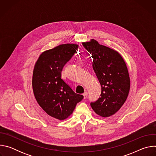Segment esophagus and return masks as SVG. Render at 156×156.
I'll list each match as a JSON object with an SVG mask.
<instances>
[{"mask_svg":"<svg viewBox=\"0 0 156 156\" xmlns=\"http://www.w3.org/2000/svg\"><path fill=\"white\" fill-rule=\"evenodd\" d=\"M83 96H84V99H86V98H87V93L86 91V92H84V93L83 94Z\"/></svg>","mask_w":156,"mask_h":156,"instance_id":"1","label":"esophagus"}]
</instances>
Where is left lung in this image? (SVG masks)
Instances as JSON below:
<instances>
[{
    "label": "left lung",
    "instance_id": "left-lung-1",
    "mask_svg": "<svg viewBox=\"0 0 156 156\" xmlns=\"http://www.w3.org/2000/svg\"><path fill=\"white\" fill-rule=\"evenodd\" d=\"M93 57V68L101 86V98L91 102L94 112L103 117L115 114L125 103L130 81L126 63L115 51L94 39L83 42Z\"/></svg>",
    "mask_w": 156,
    "mask_h": 156
}]
</instances>
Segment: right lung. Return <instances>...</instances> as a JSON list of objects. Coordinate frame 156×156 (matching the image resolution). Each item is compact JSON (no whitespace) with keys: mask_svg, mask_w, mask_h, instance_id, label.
Wrapping results in <instances>:
<instances>
[{"mask_svg":"<svg viewBox=\"0 0 156 156\" xmlns=\"http://www.w3.org/2000/svg\"><path fill=\"white\" fill-rule=\"evenodd\" d=\"M78 48L76 44H65L42 52L33 70L32 84L37 103L49 115L60 120L70 116L83 99L62 79L63 66Z\"/></svg>","mask_w":156,"mask_h":156,"instance_id":"obj_1","label":"right lung"}]
</instances>
